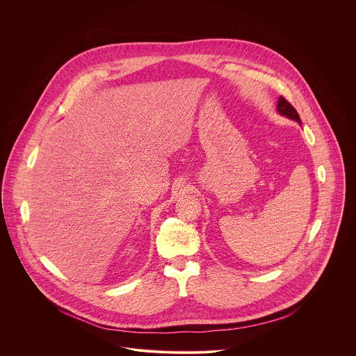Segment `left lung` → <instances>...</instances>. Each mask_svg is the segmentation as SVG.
Segmentation results:
<instances>
[{"label": "left lung", "instance_id": "left-lung-1", "mask_svg": "<svg viewBox=\"0 0 356 356\" xmlns=\"http://www.w3.org/2000/svg\"><path fill=\"white\" fill-rule=\"evenodd\" d=\"M277 109H278V112H280L281 115H284V116H286V118H289V119H292V120H296V122L302 123L298 111L293 108V105H292L291 102H288V100H285L282 96L278 99Z\"/></svg>", "mask_w": 356, "mask_h": 356}]
</instances>
